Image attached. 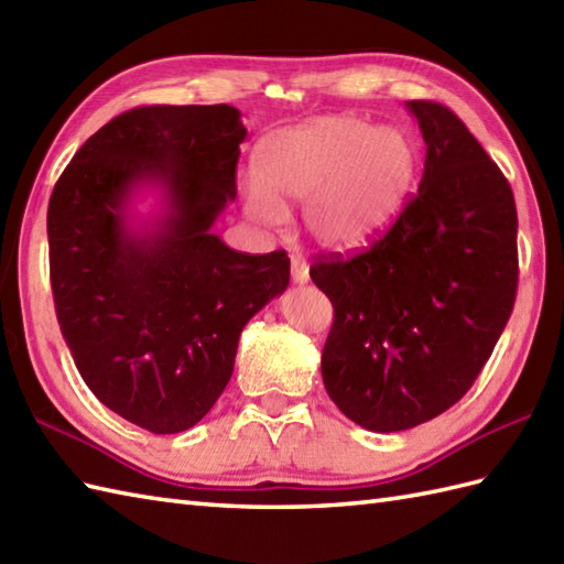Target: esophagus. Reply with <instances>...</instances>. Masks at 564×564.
Wrapping results in <instances>:
<instances>
[{"label": "esophagus", "instance_id": "34e87169", "mask_svg": "<svg viewBox=\"0 0 564 564\" xmlns=\"http://www.w3.org/2000/svg\"><path fill=\"white\" fill-rule=\"evenodd\" d=\"M291 275H293V283H297V285H303V283L310 281V267L305 263V259L293 257V261H291Z\"/></svg>", "mask_w": 564, "mask_h": 564}]
</instances>
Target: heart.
I'll use <instances>...</instances> for the list:
<instances>
[{
    "mask_svg": "<svg viewBox=\"0 0 564 564\" xmlns=\"http://www.w3.org/2000/svg\"><path fill=\"white\" fill-rule=\"evenodd\" d=\"M419 172L414 140L402 128H376L354 113H329L263 142L259 176L239 186L251 223L275 230L291 206L327 251L373 245L398 220Z\"/></svg>",
    "mask_w": 564,
    "mask_h": 564,
    "instance_id": "heart-1",
    "label": "heart"
}]
</instances>
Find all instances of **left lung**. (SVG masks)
I'll return each mask as SVG.
<instances>
[{"mask_svg":"<svg viewBox=\"0 0 564 564\" xmlns=\"http://www.w3.org/2000/svg\"><path fill=\"white\" fill-rule=\"evenodd\" d=\"M426 142L424 176L388 235L310 279L334 305L322 380L339 410L390 434L470 390L517 301V203L451 109L406 101Z\"/></svg>","mask_w":564,"mask_h":564,"instance_id":"left-lung-1","label":"left lung"}]
</instances>
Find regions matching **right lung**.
I'll return each mask as SVG.
<instances>
[{
	"label": "right lung",
	"mask_w": 564,
	"mask_h": 564,
	"mask_svg": "<svg viewBox=\"0 0 564 564\" xmlns=\"http://www.w3.org/2000/svg\"><path fill=\"white\" fill-rule=\"evenodd\" d=\"M245 138L235 106H142L84 142L47 206L55 313L79 376L152 434L210 412L245 325L289 289L285 251L239 254L213 232ZM148 195L159 208L140 216Z\"/></svg>",
	"instance_id": "right-lung-1"
}]
</instances>
